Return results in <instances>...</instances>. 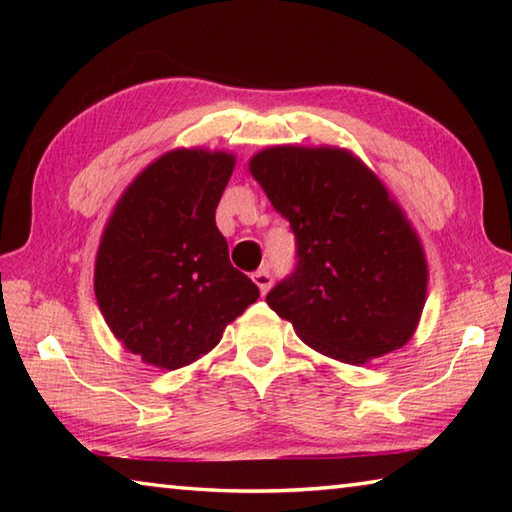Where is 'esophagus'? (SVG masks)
Wrapping results in <instances>:
<instances>
[{
    "label": "esophagus",
    "mask_w": 512,
    "mask_h": 512,
    "mask_svg": "<svg viewBox=\"0 0 512 512\" xmlns=\"http://www.w3.org/2000/svg\"><path fill=\"white\" fill-rule=\"evenodd\" d=\"M253 282L257 284L259 291H262V296H264V293H266L268 289H271V284H273L271 268L264 266V268H259V271H255V273H253Z\"/></svg>",
    "instance_id": "1"
}]
</instances>
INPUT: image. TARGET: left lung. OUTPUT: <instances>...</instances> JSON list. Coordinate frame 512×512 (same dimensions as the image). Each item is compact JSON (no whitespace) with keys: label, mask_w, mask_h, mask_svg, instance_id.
Listing matches in <instances>:
<instances>
[{"label":"left lung","mask_w":512,"mask_h":512,"mask_svg":"<svg viewBox=\"0 0 512 512\" xmlns=\"http://www.w3.org/2000/svg\"><path fill=\"white\" fill-rule=\"evenodd\" d=\"M250 173L289 221L296 266L266 302L309 348L366 363L411 339L427 293L418 235L366 164L341 149L273 146Z\"/></svg>","instance_id":"1"}]
</instances>
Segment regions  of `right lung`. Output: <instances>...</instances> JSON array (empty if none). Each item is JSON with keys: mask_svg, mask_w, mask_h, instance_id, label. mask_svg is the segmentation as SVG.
I'll use <instances>...</instances> for the list:
<instances>
[{"mask_svg": "<svg viewBox=\"0 0 512 512\" xmlns=\"http://www.w3.org/2000/svg\"><path fill=\"white\" fill-rule=\"evenodd\" d=\"M235 167L228 153L173 151L135 178L103 232L94 293L126 350L176 370L210 352L259 298L230 264L214 212Z\"/></svg>", "mask_w": 512, "mask_h": 512, "instance_id": "add662e5", "label": "right lung"}]
</instances>
